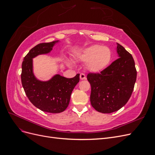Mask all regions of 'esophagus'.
Returning <instances> with one entry per match:
<instances>
[{"mask_svg": "<svg viewBox=\"0 0 155 155\" xmlns=\"http://www.w3.org/2000/svg\"><path fill=\"white\" fill-rule=\"evenodd\" d=\"M80 79H81V80H83V79H86V76H85V74H83V73L80 74Z\"/></svg>", "mask_w": 155, "mask_h": 155, "instance_id": "34e87169", "label": "esophagus"}]
</instances>
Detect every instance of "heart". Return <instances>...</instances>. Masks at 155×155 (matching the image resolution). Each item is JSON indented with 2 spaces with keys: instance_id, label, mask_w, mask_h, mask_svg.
Returning a JSON list of instances; mask_svg holds the SVG:
<instances>
[{
  "instance_id": "obj_1",
  "label": "heart",
  "mask_w": 155,
  "mask_h": 155,
  "mask_svg": "<svg viewBox=\"0 0 155 155\" xmlns=\"http://www.w3.org/2000/svg\"><path fill=\"white\" fill-rule=\"evenodd\" d=\"M112 58L110 48L107 46L93 45L83 51L78 58L87 61V68L92 72H100L109 65Z\"/></svg>"
}]
</instances>
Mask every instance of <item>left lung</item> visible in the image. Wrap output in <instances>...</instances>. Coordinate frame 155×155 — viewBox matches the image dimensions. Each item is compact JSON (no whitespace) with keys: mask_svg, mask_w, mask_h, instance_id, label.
<instances>
[{"mask_svg":"<svg viewBox=\"0 0 155 155\" xmlns=\"http://www.w3.org/2000/svg\"><path fill=\"white\" fill-rule=\"evenodd\" d=\"M119 58L100 72L89 73L91 103L102 113H111L124 107L132 94L137 72L132 55L117 43Z\"/></svg>","mask_w":155,"mask_h":155,"instance_id":"left-lung-1","label":"left lung"}]
</instances>
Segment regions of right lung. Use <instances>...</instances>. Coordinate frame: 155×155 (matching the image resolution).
<instances>
[{"label":"right lung","instance_id":"add662e5","mask_svg":"<svg viewBox=\"0 0 155 155\" xmlns=\"http://www.w3.org/2000/svg\"><path fill=\"white\" fill-rule=\"evenodd\" d=\"M56 42L40 43L32 48L24 58L21 76L23 88L30 102L42 111L50 113H60L67 109L73 89L79 81V74L72 78L55 75L45 82L35 78L32 58L50 52Z\"/></svg>","mask_w":155,"mask_h":155}]
</instances>
